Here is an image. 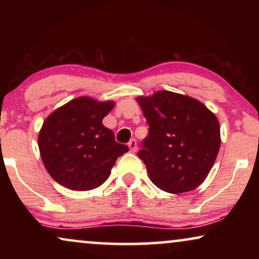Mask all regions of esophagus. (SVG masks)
<instances>
[{"instance_id": "esophagus-1", "label": "esophagus", "mask_w": 259, "mask_h": 259, "mask_svg": "<svg viewBox=\"0 0 259 259\" xmlns=\"http://www.w3.org/2000/svg\"><path fill=\"white\" fill-rule=\"evenodd\" d=\"M128 147H130L131 152H136V151L138 150V144H137V140H136V139L130 140V143H128Z\"/></svg>"}]
</instances>
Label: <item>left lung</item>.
Returning a JSON list of instances; mask_svg holds the SVG:
<instances>
[{"mask_svg": "<svg viewBox=\"0 0 259 259\" xmlns=\"http://www.w3.org/2000/svg\"><path fill=\"white\" fill-rule=\"evenodd\" d=\"M137 100L150 126L138 157L152 183L169 193L194 190L207 177L221 146L215 115L196 99L168 91Z\"/></svg>", "mask_w": 259, "mask_h": 259, "instance_id": "1", "label": "left lung"}]
</instances>
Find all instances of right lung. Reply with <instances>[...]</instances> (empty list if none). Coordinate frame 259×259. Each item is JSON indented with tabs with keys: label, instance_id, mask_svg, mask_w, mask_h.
Wrapping results in <instances>:
<instances>
[{
	"label": "right lung",
	"instance_id": "1",
	"mask_svg": "<svg viewBox=\"0 0 259 259\" xmlns=\"http://www.w3.org/2000/svg\"><path fill=\"white\" fill-rule=\"evenodd\" d=\"M114 102L80 97L53 112L38 134V148L49 175L70 190L97 189L116 159L128 151L102 125Z\"/></svg>",
	"mask_w": 259,
	"mask_h": 259
}]
</instances>
